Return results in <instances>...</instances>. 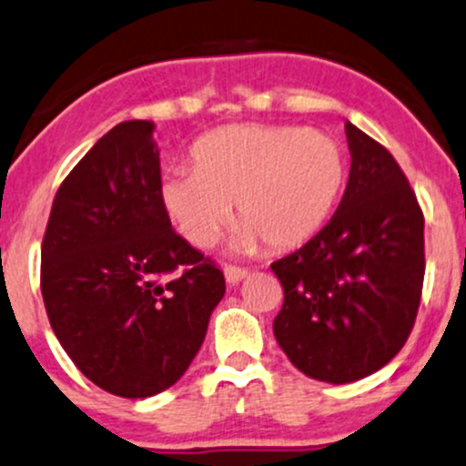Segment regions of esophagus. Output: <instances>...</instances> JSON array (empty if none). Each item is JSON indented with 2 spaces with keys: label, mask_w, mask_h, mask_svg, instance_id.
Returning a JSON list of instances; mask_svg holds the SVG:
<instances>
[{
  "label": "esophagus",
  "mask_w": 466,
  "mask_h": 466,
  "mask_svg": "<svg viewBox=\"0 0 466 466\" xmlns=\"http://www.w3.org/2000/svg\"><path fill=\"white\" fill-rule=\"evenodd\" d=\"M224 278H227V282L235 287V284L242 282L244 278H248V268H242V267H224Z\"/></svg>",
  "instance_id": "esophagus-1"
}]
</instances>
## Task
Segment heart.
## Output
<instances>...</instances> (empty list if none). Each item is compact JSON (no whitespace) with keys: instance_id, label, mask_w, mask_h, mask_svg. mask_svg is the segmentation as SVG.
<instances>
[{"instance_id":"b5f03b06","label":"heart","mask_w":466,"mask_h":466,"mask_svg":"<svg viewBox=\"0 0 466 466\" xmlns=\"http://www.w3.org/2000/svg\"><path fill=\"white\" fill-rule=\"evenodd\" d=\"M193 171L164 175L159 198L193 247H208L235 204L233 247L282 251L329 222L344 184L347 157L327 133L284 124H235L195 144Z\"/></svg>"}]
</instances>
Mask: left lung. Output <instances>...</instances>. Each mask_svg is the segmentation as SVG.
Listing matches in <instances>:
<instances>
[{"instance_id": "8db88e82", "label": "left lung", "mask_w": 466, "mask_h": 466, "mask_svg": "<svg viewBox=\"0 0 466 466\" xmlns=\"http://www.w3.org/2000/svg\"><path fill=\"white\" fill-rule=\"evenodd\" d=\"M351 171L327 227L271 264L284 289L273 333L293 367L347 384L391 362L424 282V215L393 155L344 124Z\"/></svg>"}]
</instances>
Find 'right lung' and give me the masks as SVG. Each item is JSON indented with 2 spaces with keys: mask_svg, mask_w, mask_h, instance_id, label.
Here are the masks:
<instances>
[{
  "mask_svg": "<svg viewBox=\"0 0 466 466\" xmlns=\"http://www.w3.org/2000/svg\"><path fill=\"white\" fill-rule=\"evenodd\" d=\"M155 124L111 128L59 187L42 244V295L59 344L119 398L173 387L224 298V275L173 231Z\"/></svg>",
  "mask_w": 466,
  "mask_h": 466,
  "instance_id": "right-lung-1",
  "label": "right lung"
}]
</instances>
